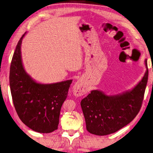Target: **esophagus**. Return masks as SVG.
<instances>
[{"label": "esophagus", "mask_w": 153, "mask_h": 153, "mask_svg": "<svg viewBox=\"0 0 153 153\" xmlns=\"http://www.w3.org/2000/svg\"><path fill=\"white\" fill-rule=\"evenodd\" d=\"M73 91L74 96H81L86 94L88 91V88H87L86 83L83 80L80 79L74 84L73 88Z\"/></svg>", "instance_id": "obj_1"}]
</instances>
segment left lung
Returning <instances> with one entry per match:
<instances>
[{
    "label": "left lung",
    "instance_id": "1",
    "mask_svg": "<svg viewBox=\"0 0 153 153\" xmlns=\"http://www.w3.org/2000/svg\"><path fill=\"white\" fill-rule=\"evenodd\" d=\"M142 79L132 89L116 95L93 90L80 102L86 129L96 135H107L129 124L141 109L148 80V68Z\"/></svg>",
    "mask_w": 153,
    "mask_h": 153
}]
</instances>
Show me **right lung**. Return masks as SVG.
I'll use <instances>...</instances> for the list:
<instances>
[{
  "instance_id": "1",
  "label": "right lung",
  "mask_w": 153,
  "mask_h": 153,
  "mask_svg": "<svg viewBox=\"0 0 153 153\" xmlns=\"http://www.w3.org/2000/svg\"><path fill=\"white\" fill-rule=\"evenodd\" d=\"M22 36L12 57L10 86L14 108L21 121L36 132L51 133L57 129L61 108L73 80L42 84L33 79L24 67Z\"/></svg>"
}]
</instances>
